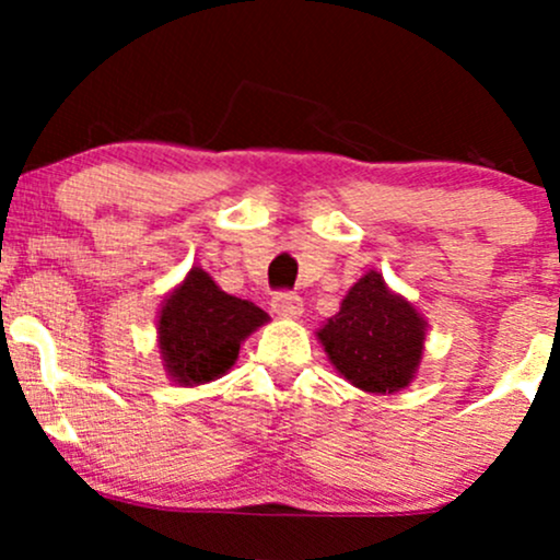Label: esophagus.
<instances>
[{"label": "esophagus", "instance_id": "obj_1", "mask_svg": "<svg viewBox=\"0 0 560 560\" xmlns=\"http://www.w3.org/2000/svg\"><path fill=\"white\" fill-rule=\"evenodd\" d=\"M271 307H273L276 316L298 318L302 313V298L298 292H279V294H273Z\"/></svg>", "mask_w": 560, "mask_h": 560}]
</instances>
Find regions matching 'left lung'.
Listing matches in <instances>:
<instances>
[{
	"label": "left lung",
	"instance_id": "obj_1",
	"mask_svg": "<svg viewBox=\"0 0 560 560\" xmlns=\"http://www.w3.org/2000/svg\"><path fill=\"white\" fill-rule=\"evenodd\" d=\"M427 324L410 302L392 294L382 273H365L318 331L334 369L365 392L408 387L421 363Z\"/></svg>",
	"mask_w": 560,
	"mask_h": 560
}]
</instances>
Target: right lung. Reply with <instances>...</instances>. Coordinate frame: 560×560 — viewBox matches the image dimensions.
<instances>
[{"instance_id": "add662e5", "label": "right lung", "mask_w": 560, "mask_h": 560, "mask_svg": "<svg viewBox=\"0 0 560 560\" xmlns=\"http://www.w3.org/2000/svg\"><path fill=\"white\" fill-rule=\"evenodd\" d=\"M266 320L255 302L221 292L202 268H191L158 320L168 374L186 387L213 382L234 365L242 339Z\"/></svg>"}]
</instances>
